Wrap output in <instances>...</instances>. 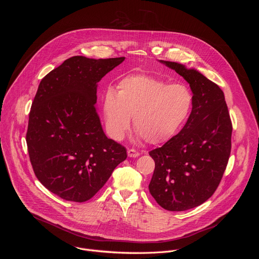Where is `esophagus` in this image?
<instances>
[{
  "label": "esophagus",
  "instance_id": "esophagus-1",
  "mask_svg": "<svg viewBox=\"0 0 259 259\" xmlns=\"http://www.w3.org/2000/svg\"><path fill=\"white\" fill-rule=\"evenodd\" d=\"M127 155H128V157H130V158H137V157L140 156V153L137 152V151H135V150H133V149H130V150L127 151Z\"/></svg>",
  "mask_w": 259,
  "mask_h": 259
}]
</instances>
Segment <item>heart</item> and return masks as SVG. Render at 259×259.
I'll return each mask as SVG.
<instances>
[{
  "label": "heart",
  "instance_id": "b5f03b06",
  "mask_svg": "<svg viewBox=\"0 0 259 259\" xmlns=\"http://www.w3.org/2000/svg\"><path fill=\"white\" fill-rule=\"evenodd\" d=\"M194 104L191 90L181 84L146 73L122 78L116 90L108 88L102 98V109L109 135L124 138L133 116L137 135L152 144L174 137L188 121Z\"/></svg>",
  "mask_w": 259,
  "mask_h": 259
}]
</instances>
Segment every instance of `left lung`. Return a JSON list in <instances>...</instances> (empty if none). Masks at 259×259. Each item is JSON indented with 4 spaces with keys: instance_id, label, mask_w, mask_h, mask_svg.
Wrapping results in <instances>:
<instances>
[{
    "instance_id": "left-lung-1",
    "label": "left lung",
    "mask_w": 259,
    "mask_h": 259,
    "mask_svg": "<svg viewBox=\"0 0 259 259\" xmlns=\"http://www.w3.org/2000/svg\"><path fill=\"white\" fill-rule=\"evenodd\" d=\"M191 87L192 113L178 134L150 152L155 171L149 184L157 203L169 211H186L216 191L232 147V122L225 94L196 68L160 60Z\"/></svg>"
}]
</instances>
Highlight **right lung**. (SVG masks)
<instances>
[{"label": "right lung", "instance_id": "obj_1", "mask_svg": "<svg viewBox=\"0 0 259 259\" xmlns=\"http://www.w3.org/2000/svg\"><path fill=\"white\" fill-rule=\"evenodd\" d=\"M124 60L73 56L39 85L26 133L29 160L36 178L63 200L88 201L127 158L104 134L95 106L98 82Z\"/></svg>", "mask_w": 259, "mask_h": 259}]
</instances>
